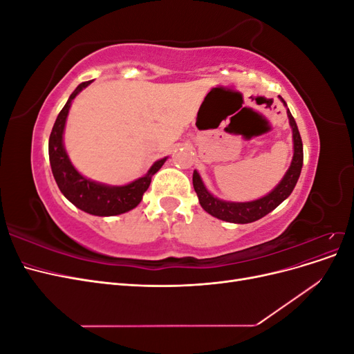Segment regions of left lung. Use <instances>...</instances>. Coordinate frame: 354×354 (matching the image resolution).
Here are the masks:
<instances>
[{
    "label": "left lung",
    "mask_w": 354,
    "mask_h": 354,
    "mask_svg": "<svg viewBox=\"0 0 354 354\" xmlns=\"http://www.w3.org/2000/svg\"><path fill=\"white\" fill-rule=\"evenodd\" d=\"M281 100L286 106L282 97ZM286 112L289 118V124L292 127L294 158H292L291 167H289V169L286 171L282 181L273 189V192H270L269 195H266L264 198L252 201V202H224L214 198L209 194V192L205 189V186H203L199 174L195 171L194 187L199 198V203L203 209H205L208 214H211V216L229 223H241V224L252 223L255 220H260L270 211H273L277 205H279V203H282L289 195L292 194V190L298 181L299 173H301V168H303V142H301V136H299L294 116L291 115V112H289V109H286Z\"/></svg>",
    "instance_id": "8db88e82"
}]
</instances>
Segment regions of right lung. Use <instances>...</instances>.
Here are the masks:
<instances>
[{
	"mask_svg": "<svg viewBox=\"0 0 354 354\" xmlns=\"http://www.w3.org/2000/svg\"><path fill=\"white\" fill-rule=\"evenodd\" d=\"M90 82L91 81L81 82L78 87L75 88V91L71 94L69 100L60 111L55 125H53L48 140L50 165L60 192L73 203L75 207L88 214H93V216H118V214H122L136 208L138 203H140L143 194L147 190L149 185H151L152 176L158 173L159 168L164 165L167 158L155 162L145 177L138 178L127 186H104L82 177L71 164V160L65 152V147H63V130H65V122L71 108V102L75 99V95H77L82 88L87 87Z\"/></svg>",
	"mask_w": 354,
	"mask_h": 354,
	"instance_id": "add662e5",
	"label": "right lung"
}]
</instances>
